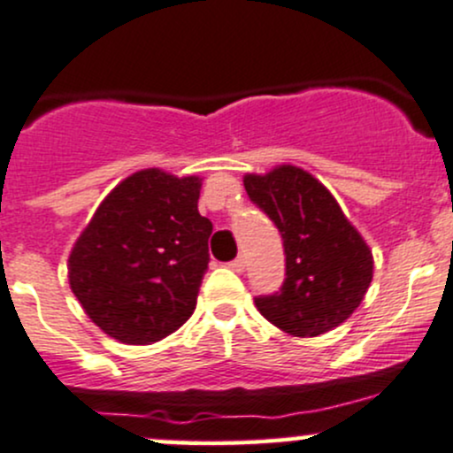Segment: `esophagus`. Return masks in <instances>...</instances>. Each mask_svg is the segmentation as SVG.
<instances>
[{"label": "esophagus", "instance_id": "esophagus-1", "mask_svg": "<svg viewBox=\"0 0 453 453\" xmlns=\"http://www.w3.org/2000/svg\"><path fill=\"white\" fill-rule=\"evenodd\" d=\"M230 269H232V272H236V273H243L245 272V258H243V256H239V258L232 260Z\"/></svg>", "mask_w": 453, "mask_h": 453}]
</instances>
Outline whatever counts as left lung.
Listing matches in <instances>:
<instances>
[{
  "instance_id": "1",
  "label": "left lung",
  "mask_w": 453,
  "mask_h": 453,
  "mask_svg": "<svg viewBox=\"0 0 453 453\" xmlns=\"http://www.w3.org/2000/svg\"><path fill=\"white\" fill-rule=\"evenodd\" d=\"M250 199L276 223L287 256L282 289L256 298L265 319L294 337L333 331L362 304L372 282V250L311 173L280 164L243 177Z\"/></svg>"
}]
</instances>
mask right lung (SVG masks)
Here are the masks:
<instances>
[{
    "label": "right lung",
    "instance_id": "1",
    "mask_svg": "<svg viewBox=\"0 0 453 453\" xmlns=\"http://www.w3.org/2000/svg\"><path fill=\"white\" fill-rule=\"evenodd\" d=\"M199 193L197 175L144 168L122 180L81 232L67 278L109 337L153 344L193 315L212 234L210 219L199 214Z\"/></svg>",
    "mask_w": 453,
    "mask_h": 453
}]
</instances>
